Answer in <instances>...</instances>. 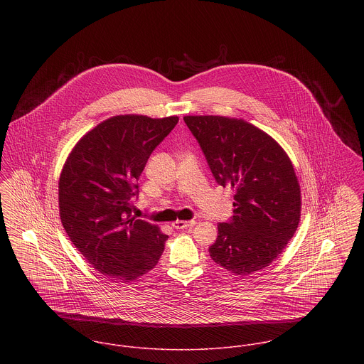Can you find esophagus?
<instances>
[{
	"label": "esophagus",
	"instance_id": "1",
	"mask_svg": "<svg viewBox=\"0 0 364 364\" xmlns=\"http://www.w3.org/2000/svg\"><path fill=\"white\" fill-rule=\"evenodd\" d=\"M196 224L195 220H191V221H185V220H176L172 223V227L176 228V230H185V228H189V227H193Z\"/></svg>",
	"mask_w": 364,
	"mask_h": 364
}]
</instances>
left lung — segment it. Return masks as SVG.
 <instances>
[{
	"label": "left lung",
	"instance_id": "1",
	"mask_svg": "<svg viewBox=\"0 0 364 364\" xmlns=\"http://www.w3.org/2000/svg\"><path fill=\"white\" fill-rule=\"evenodd\" d=\"M218 185L231 186L234 215L218 223L208 248L235 274L269 266L293 238L301 214L300 185L286 151L254 124L225 116H185Z\"/></svg>",
	"mask_w": 364,
	"mask_h": 364
}]
</instances>
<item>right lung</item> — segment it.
I'll return each mask as SVG.
<instances>
[{"label": "right lung", "instance_id": "right-lung-1", "mask_svg": "<svg viewBox=\"0 0 364 364\" xmlns=\"http://www.w3.org/2000/svg\"><path fill=\"white\" fill-rule=\"evenodd\" d=\"M179 117L120 114L88 132L67 158L58 181L61 224L74 247L102 274L130 282L151 270L168 235L132 217L133 196L156 146Z\"/></svg>", "mask_w": 364, "mask_h": 364}]
</instances>
